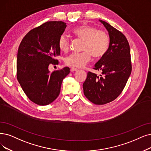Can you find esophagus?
Segmentation results:
<instances>
[{"label":"esophagus","mask_w":151,"mask_h":151,"mask_svg":"<svg viewBox=\"0 0 151 151\" xmlns=\"http://www.w3.org/2000/svg\"><path fill=\"white\" fill-rule=\"evenodd\" d=\"M78 69H76V68H72L70 69V72H75V71H77Z\"/></svg>","instance_id":"obj_1"}]
</instances>
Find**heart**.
<instances>
[{
  "label": "heart",
  "mask_w": 151,
  "mask_h": 151,
  "mask_svg": "<svg viewBox=\"0 0 151 151\" xmlns=\"http://www.w3.org/2000/svg\"><path fill=\"white\" fill-rule=\"evenodd\" d=\"M76 37L83 41V52L72 53L65 58V63L74 68H82L91 59L103 57L108 50L110 39L104 31L90 25H83L72 30ZM58 47L62 52H67L70 47L69 41L65 35H62L58 40Z\"/></svg>",
  "instance_id": "1"
}]
</instances>
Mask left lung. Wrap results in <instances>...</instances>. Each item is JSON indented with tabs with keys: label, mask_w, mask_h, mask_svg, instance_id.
I'll return each mask as SVG.
<instances>
[{
	"label": "left lung",
	"mask_w": 151,
	"mask_h": 151,
	"mask_svg": "<svg viewBox=\"0 0 151 151\" xmlns=\"http://www.w3.org/2000/svg\"><path fill=\"white\" fill-rule=\"evenodd\" d=\"M108 32L110 46L95 65L99 76L88 72L83 83V93L93 104L104 105L121 94L131 73L130 48L125 36L109 23L99 20Z\"/></svg>",
	"instance_id": "left-lung-1"
}]
</instances>
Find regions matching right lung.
<instances>
[{"label":"right lung","instance_id":"right-lung-1","mask_svg":"<svg viewBox=\"0 0 151 151\" xmlns=\"http://www.w3.org/2000/svg\"><path fill=\"white\" fill-rule=\"evenodd\" d=\"M66 23L47 22L33 28L25 36L18 50L17 77L23 92L33 103L49 105L59 95L62 82L70 69L50 72V64H58L55 58L60 55L58 40Z\"/></svg>","mask_w":151,"mask_h":151}]
</instances>
